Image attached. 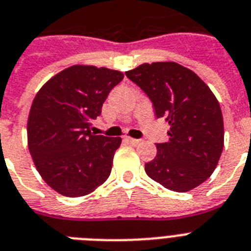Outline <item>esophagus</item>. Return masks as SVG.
<instances>
[{"instance_id":"esophagus-1","label":"esophagus","mask_w":251,"mask_h":251,"mask_svg":"<svg viewBox=\"0 0 251 251\" xmlns=\"http://www.w3.org/2000/svg\"><path fill=\"white\" fill-rule=\"evenodd\" d=\"M125 140L131 145H139V144H140V140H138V139L129 138V136H127V138H125Z\"/></svg>"}]
</instances>
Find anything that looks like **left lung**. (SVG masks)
Returning a JSON list of instances; mask_svg holds the SVG:
<instances>
[{
	"mask_svg": "<svg viewBox=\"0 0 251 251\" xmlns=\"http://www.w3.org/2000/svg\"><path fill=\"white\" fill-rule=\"evenodd\" d=\"M125 74L149 97L157 119L170 124L168 142L155 144L147 175L177 193L203 184L218 165L225 136L220 103L209 86L176 62L143 64Z\"/></svg>",
	"mask_w": 251,
	"mask_h": 251,
	"instance_id": "obj_1",
	"label": "left lung"
}]
</instances>
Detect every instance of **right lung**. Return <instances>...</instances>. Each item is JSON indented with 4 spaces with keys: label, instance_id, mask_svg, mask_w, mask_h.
<instances>
[{
    "label": "right lung",
    "instance_id": "add662e5",
    "mask_svg": "<svg viewBox=\"0 0 251 251\" xmlns=\"http://www.w3.org/2000/svg\"><path fill=\"white\" fill-rule=\"evenodd\" d=\"M124 74L75 65L44 84L31 103L28 147L38 172L61 195H88L108 178L121 138L94 135L92 121Z\"/></svg>",
    "mask_w": 251,
    "mask_h": 251
}]
</instances>
